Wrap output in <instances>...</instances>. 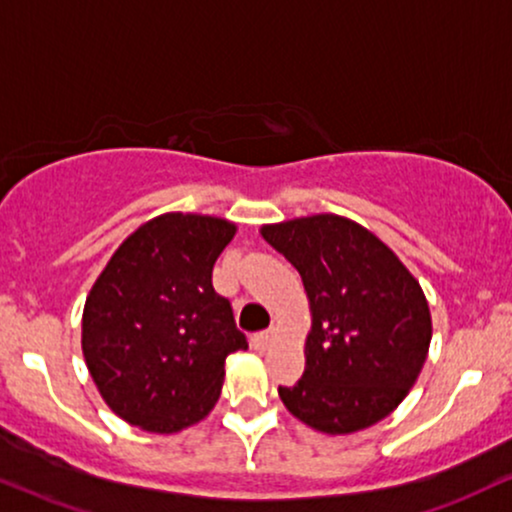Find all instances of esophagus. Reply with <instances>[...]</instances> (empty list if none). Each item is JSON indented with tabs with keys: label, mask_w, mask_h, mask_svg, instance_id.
<instances>
[{
	"label": "esophagus",
	"mask_w": 512,
	"mask_h": 512,
	"mask_svg": "<svg viewBox=\"0 0 512 512\" xmlns=\"http://www.w3.org/2000/svg\"><path fill=\"white\" fill-rule=\"evenodd\" d=\"M272 341H274V329L260 331V334L252 336V346H255L257 350H267L269 346H272Z\"/></svg>",
	"instance_id": "obj_1"
}]
</instances>
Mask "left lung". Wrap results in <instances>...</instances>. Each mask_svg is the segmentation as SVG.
Listing matches in <instances>:
<instances>
[{
  "mask_svg": "<svg viewBox=\"0 0 512 512\" xmlns=\"http://www.w3.org/2000/svg\"><path fill=\"white\" fill-rule=\"evenodd\" d=\"M310 303L305 372L279 396L315 432L346 436L389 417L427 360L432 312L420 281L379 236L341 214L264 224Z\"/></svg>",
  "mask_w": 512,
  "mask_h": 512,
  "instance_id": "obj_1",
  "label": "left lung"
}]
</instances>
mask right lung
<instances>
[{
	"instance_id": "1",
	"label": "right lung",
	"mask_w": 512,
	"mask_h": 512,
	"mask_svg": "<svg viewBox=\"0 0 512 512\" xmlns=\"http://www.w3.org/2000/svg\"><path fill=\"white\" fill-rule=\"evenodd\" d=\"M238 226L166 212L128 236L83 307L85 365L114 415L150 434L202 422L221 396L226 357L248 348L231 303L212 288Z\"/></svg>"
}]
</instances>
